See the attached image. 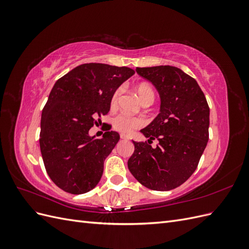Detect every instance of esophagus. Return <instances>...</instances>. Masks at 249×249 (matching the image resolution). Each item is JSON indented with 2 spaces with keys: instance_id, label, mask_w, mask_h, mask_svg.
<instances>
[{
  "instance_id": "obj_1",
  "label": "esophagus",
  "mask_w": 249,
  "mask_h": 249,
  "mask_svg": "<svg viewBox=\"0 0 249 249\" xmlns=\"http://www.w3.org/2000/svg\"><path fill=\"white\" fill-rule=\"evenodd\" d=\"M120 138H122V139H129V136H127V135H125V134H120Z\"/></svg>"
}]
</instances>
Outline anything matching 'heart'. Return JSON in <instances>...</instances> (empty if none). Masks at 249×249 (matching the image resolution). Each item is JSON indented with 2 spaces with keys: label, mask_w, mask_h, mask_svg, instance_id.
Listing matches in <instances>:
<instances>
[{
  "label": "heart",
  "mask_w": 249,
  "mask_h": 249,
  "mask_svg": "<svg viewBox=\"0 0 249 249\" xmlns=\"http://www.w3.org/2000/svg\"><path fill=\"white\" fill-rule=\"evenodd\" d=\"M135 92H136L138 99L140 102L144 104H152L155 100V91L154 88L150 86L147 83H139L136 86L134 87ZM120 95V89H116L114 92H113L111 100H110V106L111 108H115L117 106L118 99ZM143 124L144 122L139 117H131L125 114H120L115 117L114 122H113V126L114 129L123 134H131L135 130L139 129Z\"/></svg>",
  "instance_id": "1"
}]
</instances>
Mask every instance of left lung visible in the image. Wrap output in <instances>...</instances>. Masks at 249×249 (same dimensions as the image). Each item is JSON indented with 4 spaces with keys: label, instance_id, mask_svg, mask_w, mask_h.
Returning a JSON list of instances; mask_svg holds the SVG:
<instances>
[{
    "label": "left lung",
    "instance_id": "left-lung-1",
    "mask_svg": "<svg viewBox=\"0 0 249 249\" xmlns=\"http://www.w3.org/2000/svg\"><path fill=\"white\" fill-rule=\"evenodd\" d=\"M136 71L159 91L161 110L141 130L148 140L133 141L127 167L148 189L168 191L184 184L197 168L209 140L210 108L197 82L178 67H137ZM156 139L160 144L153 149L150 143Z\"/></svg>",
    "mask_w": 249,
    "mask_h": 249
}]
</instances>
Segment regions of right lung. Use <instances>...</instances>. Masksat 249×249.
Instances as JSON below:
<instances>
[{
	"mask_svg": "<svg viewBox=\"0 0 249 249\" xmlns=\"http://www.w3.org/2000/svg\"><path fill=\"white\" fill-rule=\"evenodd\" d=\"M134 73L125 66L86 63L55 83L41 113L39 145L44 167L60 189L83 194L99 184L119 134L106 129L95 139L88 131L108 114L113 92Z\"/></svg>",
	"mask_w": 249,
	"mask_h": 249,
	"instance_id": "obj_1",
	"label": "right lung"
}]
</instances>
